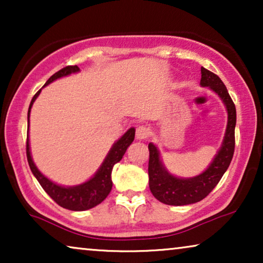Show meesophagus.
Segmentation results:
<instances>
[{"label":"esophagus","instance_id":"obj_1","mask_svg":"<svg viewBox=\"0 0 263 263\" xmlns=\"http://www.w3.org/2000/svg\"><path fill=\"white\" fill-rule=\"evenodd\" d=\"M149 135V129L148 127H146V125L143 124H140L136 127V133H135V136L138 140H146L148 138Z\"/></svg>","mask_w":263,"mask_h":263}]
</instances>
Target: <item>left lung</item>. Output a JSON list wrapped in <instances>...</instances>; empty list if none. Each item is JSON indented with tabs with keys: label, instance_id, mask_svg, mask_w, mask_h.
Returning a JSON list of instances; mask_svg holds the SVG:
<instances>
[{
	"label": "left lung",
	"instance_id": "obj_1",
	"mask_svg": "<svg viewBox=\"0 0 263 263\" xmlns=\"http://www.w3.org/2000/svg\"><path fill=\"white\" fill-rule=\"evenodd\" d=\"M200 84L211 87L222 99L229 115L228 128L221 148L219 149L210 167L193 178H177L168 174L161 164L157 147L153 143H149V189L157 200L170 206H184L203 200L215 188L222 175L228 170L235 152L236 106L229 95L228 88L217 74L203 67H201Z\"/></svg>",
	"mask_w": 263,
	"mask_h": 263
}]
</instances>
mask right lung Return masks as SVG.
<instances>
[{
  "mask_svg": "<svg viewBox=\"0 0 263 263\" xmlns=\"http://www.w3.org/2000/svg\"><path fill=\"white\" fill-rule=\"evenodd\" d=\"M78 66H68L64 67L62 69L57 71L50 77V79L46 81V85H49L50 82H52L56 79L66 77L71 73H77L79 71ZM42 89L35 93L33 98L31 100L30 107H28V114L27 117H30V111L32 107V104L37 98ZM135 136V129L130 128L118 141L112 146V148L110 149L109 154L104 160L102 166L97 174L89 179L88 182L84 183V184L77 185V186H70V188H64V186L57 185L55 183L49 181L44 175H42L33 161H32L31 153H30V145H28V138L26 141V156L27 161L30 165V168L32 174L34 175V177L37 178L39 184L42 185V188L45 190V193L55 201L57 204H60L61 207L66 208V210L70 211H86L89 208L96 207L97 204L103 202L106 199V196L109 195L112 188V181H111V172H112L114 165L117 164L122 158H123L125 151L129 147V145L134 141Z\"/></svg>",
  "mask_w": 263,
  "mask_h": 263,
  "instance_id": "obj_1",
  "label": "right lung"
}]
</instances>
